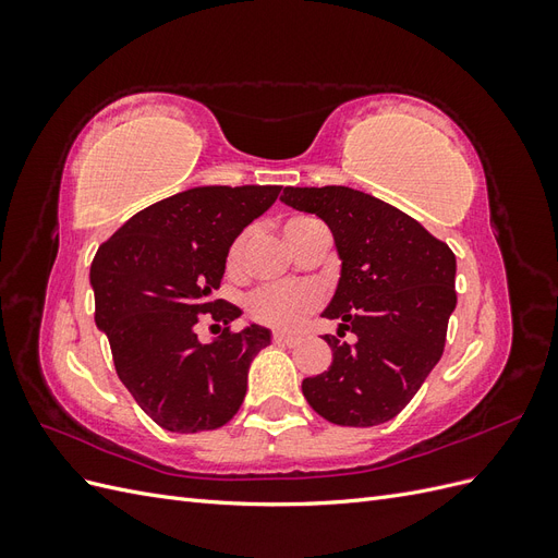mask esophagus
<instances>
[{"label":"esophagus","instance_id":"esophagus-1","mask_svg":"<svg viewBox=\"0 0 558 558\" xmlns=\"http://www.w3.org/2000/svg\"><path fill=\"white\" fill-rule=\"evenodd\" d=\"M272 342L279 347H293L300 342L298 335H286V332H272Z\"/></svg>","mask_w":558,"mask_h":558}]
</instances>
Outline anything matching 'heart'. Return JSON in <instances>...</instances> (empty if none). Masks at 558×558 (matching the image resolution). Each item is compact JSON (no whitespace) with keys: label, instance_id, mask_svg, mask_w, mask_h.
Returning <instances> with one entry per match:
<instances>
[{"label":"heart","instance_id":"obj_1","mask_svg":"<svg viewBox=\"0 0 558 558\" xmlns=\"http://www.w3.org/2000/svg\"><path fill=\"white\" fill-rule=\"evenodd\" d=\"M318 221L312 216H293L283 223V234L289 244L295 248L302 234L312 230ZM248 232H242L228 248V267L238 269L244 260ZM320 305V291L314 283H291V286H260L251 291L246 298V310L253 320L263 326L291 330L302 324V318L310 316Z\"/></svg>","mask_w":558,"mask_h":558}]
</instances>
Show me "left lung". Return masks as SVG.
I'll use <instances>...</instances> for the list:
<instances>
[{
	"label": "left lung",
	"instance_id": "left-lung-1",
	"mask_svg": "<svg viewBox=\"0 0 558 558\" xmlns=\"http://www.w3.org/2000/svg\"><path fill=\"white\" fill-rule=\"evenodd\" d=\"M283 205L330 228L342 275L326 307L340 318L324 340L332 363L302 381L312 410L330 424L367 428L400 414L440 361L456 307L453 251L412 216L347 185L283 189Z\"/></svg>",
	"mask_w": 558,
	"mask_h": 558
}]
</instances>
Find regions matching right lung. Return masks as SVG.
Here are the masks:
<instances>
[{
    "label": "right lung",
    "instance_id": "1",
    "mask_svg": "<svg viewBox=\"0 0 558 558\" xmlns=\"http://www.w3.org/2000/svg\"><path fill=\"white\" fill-rule=\"evenodd\" d=\"M281 185H199L134 214L90 265L95 324L107 332L118 379L158 426H226L246 396L248 365L269 330H230L240 307L214 300L230 244L275 205ZM222 335L196 340L201 314Z\"/></svg>",
    "mask_w": 558,
    "mask_h": 558
}]
</instances>
